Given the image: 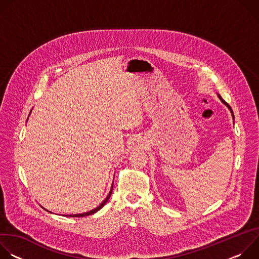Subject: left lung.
<instances>
[{"label": "left lung", "mask_w": 259, "mask_h": 259, "mask_svg": "<svg viewBox=\"0 0 259 259\" xmlns=\"http://www.w3.org/2000/svg\"><path fill=\"white\" fill-rule=\"evenodd\" d=\"M218 97H219V99H220L221 101H223V102H224V103H225V104H226V105H227V106H228V107L230 108V110H231V113H232V115H233V118H234V113H233V110H232L231 106H230V105H229V104H228V103H227V102H226V101H225V100H224L223 98H221V96H220V95H218Z\"/></svg>", "instance_id": "left-lung-1"}]
</instances>
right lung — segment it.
Instances as JSON below:
<instances>
[{
  "label": "right lung",
  "instance_id": "1",
  "mask_svg": "<svg viewBox=\"0 0 259 259\" xmlns=\"http://www.w3.org/2000/svg\"><path fill=\"white\" fill-rule=\"evenodd\" d=\"M112 192H113V187H112V190H110V192H109V194H108V196L106 197V199L97 207V208H95V209H93V210H91V211H89V212H86V213H82V214H72V215H67V216H70V217H84V216H88V215H91V214H94L95 212H97L98 210H100L105 204H106V202L108 201V199H109V197H110V194H112Z\"/></svg>",
  "mask_w": 259,
  "mask_h": 259
}]
</instances>
